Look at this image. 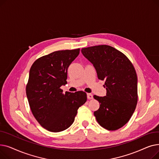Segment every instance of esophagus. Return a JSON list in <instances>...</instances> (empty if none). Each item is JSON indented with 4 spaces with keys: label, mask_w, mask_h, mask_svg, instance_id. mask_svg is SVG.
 Wrapping results in <instances>:
<instances>
[{
    "label": "esophagus",
    "mask_w": 159,
    "mask_h": 159,
    "mask_svg": "<svg viewBox=\"0 0 159 159\" xmlns=\"http://www.w3.org/2000/svg\"><path fill=\"white\" fill-rule=\"evenodd\" d=\"M87 97H88V98L89 100H90V99H92V98H93V96L92 94L88 93V94H87Z\"/></svg>",
    "instance_id": "34e87169"
}]
</instances>
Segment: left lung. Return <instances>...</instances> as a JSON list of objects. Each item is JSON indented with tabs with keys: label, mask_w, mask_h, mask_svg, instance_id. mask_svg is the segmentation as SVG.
<instances>
[{
	"label": "left lung",
	"mask_w": 159,
	"mask_h": 159,
	"mask_svg": "<svg viewBox=\"0 0 159 159\" xmlns=\"http://www.w3.org/2000/svg\"><path fill=\"white\" fill-rule=\"evenodd\" d=\"M82 53L93 64L98 79L105 80L106 96L94 95L100 103L94 112L104 128L116 130L131 117L137 104V76L131 61L124 53L107 45L82 48Z\"/></svg>",
	"instance_id": "obj_1"
}]
</instances>
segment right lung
<instances>
[{
	"mask_svg": "<svg viewBox=\"0 0 159 159\" xmlns=\"http://www.w3.org/2000/svg\"><path fill=\"white\" fill-rule=\"evenodd\" d=\"M80 49L61 50L41 57L32 64L26 85L30 109L46 129L60 132L73 124L77 110L87 101L82 91L63 93L61 86L67 81V72Z\"/></svg>",
	"mask_w": 159,
	"mask_h": 159,
	"instance_id": "obj_1",
	"label": "right lung"
}]
</instances>
